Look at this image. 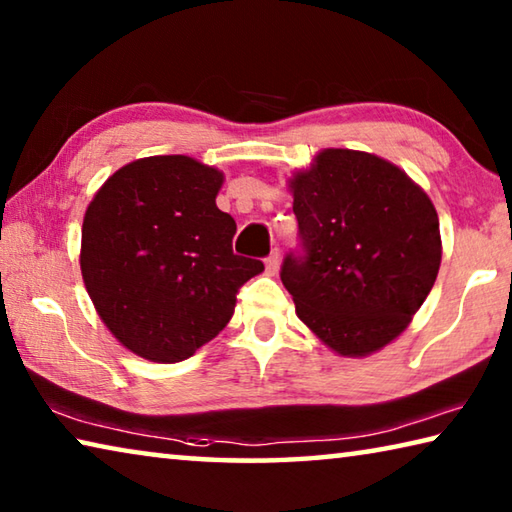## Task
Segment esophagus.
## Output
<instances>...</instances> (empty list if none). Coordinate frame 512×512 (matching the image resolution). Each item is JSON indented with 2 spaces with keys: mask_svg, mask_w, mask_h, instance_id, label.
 <instances>
[{
  "mask_svg": "<svg viewBox=\"0 0 512 512\" xmlns=\"http://www.w3.org/2000/svg\"><path fill=\"white\" fill-rule=\"evenodd\" d=\"M277 268H280V250L275 248L273 253L266 257V273H268V275H275Z\"/></svg>",
  "mask_w": 512,
  "mask_h": 512,
  "instance_id": "obj_1",
  "label": "esophagus"
}]
</instances>
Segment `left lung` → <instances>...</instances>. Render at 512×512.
<instances>
[{
  "instance_id": "left-lung-1",
  "label": "left lung",
  "mask_w": 512,
  "mask_h": 512,
  "mask_svg": "<svg viewBox=\"0 0 512 512\" xmlns=\"http://www.w3.org/2000/svg\"><path fill=\"white\" fill-rule=\"evenodd\" d=\"M300 253L282 264L296 314L341 357L397 339L436 282L443 244L436 207L393 162L320 151L289 180Z\"/></svg>"
}]
</instances>
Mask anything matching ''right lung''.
<instances>
[{"label":"right lung","mask_w":512,"mask_h":512,"mask_svg":"<svg viewBox=\"0 0 512 512\" xmlns=\"http://www.w3.org/2000/svg\"><path fill=\"white\" fill-rule=\"evenodd\" d=\"M221 185L219 169L153 155L112 173L85 210V289L137 357H192L228 325L241 284L264 271L259 259L232 253L237 223L216 207Z\"/></svg>","instance_id":"obj_1"}]
</instances>
